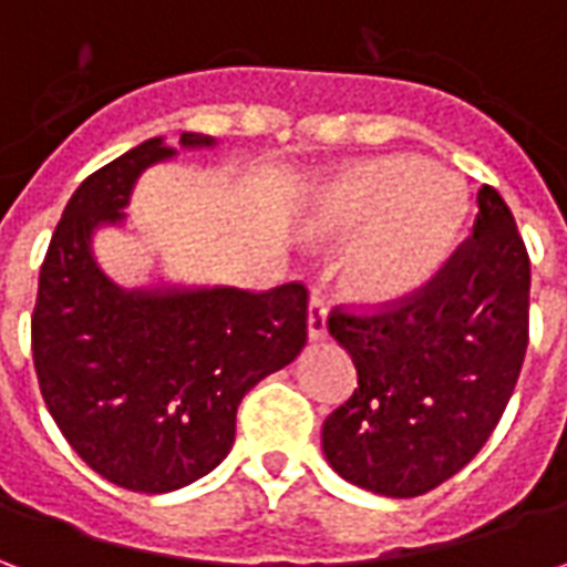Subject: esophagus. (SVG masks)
<instances>
[{"mask_svg":"<svg viewBox=\"0 0 567 567\" xmlns=\"http://www.w3.org/2000/svg\"><path fill=\"white\" fill-rule=\"evenodd\" d=\"M307 331L309 340H324V337H328V303H324V297L321 295L309 297Z\"/></svg>","mask_w":567,"mask_h":567,"instance_id":"obj_1","label":"esophagus"}]
</instances>
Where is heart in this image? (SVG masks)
Instances as JSON below:
<instances>
[{
	"mask_svg": "<svg viewBox=\"0 0 567 567\" xmlns=\"http://www.w3.org/2000/svg\"><path fill=\"white\" fill-rule=\"evenodd\" d=\"M467 197L458 178L422 157H382L324 187L309 218L316 239L368 234L346 258V285L364 300H394L427 282L462 234Z\"/></svg>",
	"mask_w": 567,
	"mask_h": 567,
	"instance_id": "obj_1",
	"label": "heart"
}]
</instances>
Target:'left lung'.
<instances>
[{"label":"left lung","mask_w":567,"mask_h":567,"mask_svg":"<svg viewBox=\"0 0 567 567\" xmlns=\"http://www.w3.org/2000/svg\"><path fill=\"white\" fill-rule=\"evenodd\" d=\"M532 267L513 212L476 190L474 236L419 291L373 316L333 309L358 389L321 427L337 474L385 498H416L458 474L498 425L528 346Z\"/></svg>","instance_id":"left-lung-1"}]
</instances>
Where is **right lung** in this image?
Masks as SVG:
<instances>
[{
  "mask_svg": "<svg viewBox=\"0 0 567 567\" xmlns=\"http://www.w3.org/2000/svg\"><path fill=\"white\" fill-rule=\"evenodd\" d=\"M182 148L212 136L182 133ZM178 151L148 140L87 175L39 272L32 361L56 427L100 476L130 492H173L224 462L236 406L307 346V288L264 295L215 285L121 288L93 255L100 227L124 224L133 185Z\"/></svg>",
  "mask_w": 567,
  "mask_h": 567,
  "instance_id": "right-lung-1",
  "label": "right lung"
}]
</instances>
